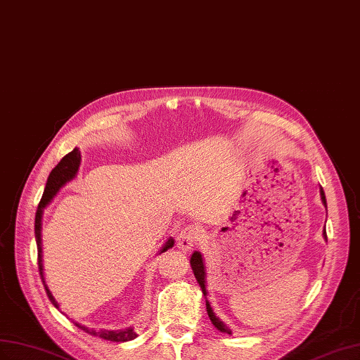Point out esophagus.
Listing matches in <instances>:
<instances>
[{
	"instance_id": "obj_1",
	"label": "esophagus",
	"mask_w": 360,
	"mask_h": 360,
	"mask_svg": "<svg viewBox=\"0 0 360 360\" xmlns=\"http://www.w3.org/2000/svg\"><path fill=\"white\" fill-rule=\"evenodd\" d=\"M200 237H202L200 228H198V226H193V224L186 226V228L181 231V233L176 238L178 249H181L184 252H188L194 244H198Z\"/></svg>"
}]
</instances>
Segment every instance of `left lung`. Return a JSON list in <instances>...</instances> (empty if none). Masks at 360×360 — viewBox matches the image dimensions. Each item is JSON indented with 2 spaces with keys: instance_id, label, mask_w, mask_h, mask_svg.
I'll return each mask as SVG.
<instances>
[{
  "instance_id": "obj_1",
  "label": "left lung",
  "mask_w": 360,
  "mask_h": 360,
  "mask_svg": "<svg viewBox=\"0 0 360 360\" xmlns=\"http://www.w3.org/2000/svg\"><path fill=\"white\" fill-rule=\"evenodd\" d=\"M321 199H323V203L326 205V196H324L323 188H321ZM324 237L327 238L326 231H324ZM190 264H191V269H193V271H194V276H196V279H198V282H199V285H200V288H202L203 294H207V290H205V269H203V262H202V255H200L199 252H194V253L191 255ZM207 312H208V315H210V320L212 321V324H214L215 327H217L220 332H224V333H229V335H231L229 328L226 327V326L223 324V321H220L217 316H215V314L212 312V309H211V306H210L208 302H207Z\"/></svg>"
}]
</instances>
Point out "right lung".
<instances>
[{"label": "right lung", "instance_id": "right-lung-1", "mask_svg": "<svg viewBox=\"0 0 360 360\" xmlns=\"http://www.w3.org/2000/svg\"><path fill=\"white\" fill-rule=\"evenodd\" d=\"M79 161H81V153L79 150L75 148L72 152H69L68 155H65L63 158L60 160V162L57 166L51 170L48 181H46V186L42 194V199L39 202V207L36 211V220H34V233H36V243H37V266H39V273H40V279L44 282L45 286V291L46 295L49 297L51 303H53L57 309H58V303L56 302V299L51 294V291L48 290V286L45 283V277H44V265H42V240H40V226H42V210L46 207V205L51 202L57 191L65 186L68 181H70L72 178L75 176L78 167H79ZM173 248V240L169 238L167 243L164 244V248L161 249V253L166 252L167 249ZM77 327H79L81 330L87 332L89 335H94V336H99L102 340H107V341H112V342H127L134 340L137 336V333L134 332V328L128 327V328H123V330H91V328H87L84 326H79L78 323H75Z\"/></svg>", "mask_w": 360, "mask_h": 360}]
</instances>
